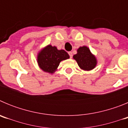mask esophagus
<instances>
[{"label": "esophagus", "instance_id": "obj_1", "mask_svg": "<svg viewBox=\"0 0 128 128\" xmlns=\"http://www.w3.org/2000/svg\"><path fill=\"white\" fill-rule=\"evenodd\" d=\"M68 54H69L70 58H72V52H68Z\"/></svg>", "mask_w": 128, "mask_h": 128}]
</instances>
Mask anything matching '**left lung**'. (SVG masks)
Masks as SVG:
<instances>
[{"mask_svg": "<svg viewBox=\"0 0 128 128\" xmlns=\"http://www.w3.org/2000/svg\"><path fill=\"white\" fill-rule=\"evenodd\" d=\"M77 54H74L73 58L78 63V65L82 70H91L97 65V59L92 54L90 49L86 46L80 47L77 50Z\"/></svg>", "mask_w": 128, "mask_h": 128, "instance_id": "8db88e82", "label": "left lung"}]
</instances>
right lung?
Returning <instances> with one entry per match:
<instances>
[{"label": "right lung", "mask_w": 128, "mask_h": 128, "mask_svg": "<svg viewBox=\"0 0 128 128\" xmlns=\"http://www.w3.org/2000/svg\"><path fill=\"white\" fill-rule=\"evenodd\" d=\"M69 58V55L65 50H58L56 47L48 45L39 52L37 62L42 70L52 74L57 70L62 61Z\"/></svg>", "instance_id": "obj_1"}]
</instances>
